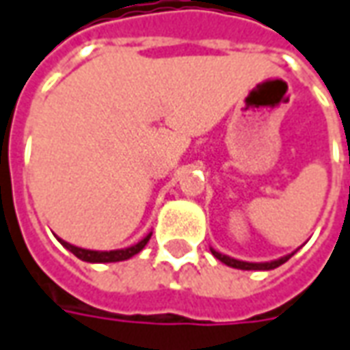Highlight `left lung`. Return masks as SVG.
<instances>
[{
	"label": "left lung",
	"mask_w": 350,
	"mask_h": 350,
	"mask_svg": "<svg viewBox=\"0 0 350 350\" xmlns=\"http://www.w3.org/2000/svg\"><path fill=\"white\" fill-rule=\"evenodd\" d=\"M212 250V254L219 262H224L225 266H229V268H237V269H275L279 268L281 264H285L287 260H289L293 254H297V250L295 252H291V254H285V256L278 258V260H269V262H245V260H237V258H231L227 256V254H221V252H217V250H213V248H210Z\"/></svg>",
	"instance_id": "8db88e82"
}]
</instances>
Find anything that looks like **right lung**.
Masks as SVG:
<instances>
[{"instance_id": "1", "label": "right lung", "mask_w": 350, "mask_h": 350, "mask_svg": "<svg viewBox=\"0 0 350 350\" xmlns=\"http://www.w3.org/2000/svg\"><path fill=\"white\" fill-rule=\"evenodd\" d=\"M152 233H148L144 239H140L137 245L126 246V248H117V250H90V248H81V246H75L67 241H63L57 237L61 245L65 246L69 252H72L77 258H81L82 262H90V264H109V262H123V260H129L135 254H138L144 246L148 245Z\"/></svg>"}]
</instances>
